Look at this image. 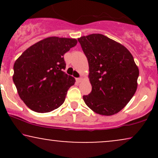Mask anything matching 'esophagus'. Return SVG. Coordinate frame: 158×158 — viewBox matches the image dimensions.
Here are the masks:
<instances>
[{"instance_id": "1", "label": "esophagus", "mask_w": 158, "mask_h": 158, "mask_svg": "<svg viewBox=\"0 0 158 158\" xmlns=\"http://www.w3.org/2000/svg\"><path fill=\"white\" fill-rule=\"evenodd\" d=\"M76 80H77L78 83H79V82H81V80H82V79H81V78H77V79H76Z\"/></svg>"}]
</instances>
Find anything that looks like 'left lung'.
Wrapping results in <instances>:
<instances>
[{
	"label": "left lung",
	"instance_id": "1",
	"mask_svg": "<svg viewBox=\"0 0 158 158\" xmlns=\"http://www.w3.org/2000/svg\"><path fill=\"white\" fill-rule=\"evenodd\" d=\"M89 64L92 90L83 96L93 111L104 116L118 113L135 95L139 69L128 50L102 34L78 39Z\"/></svg>",
	"mask_w": 158,
	"mask_h": 158
}]
</instances>
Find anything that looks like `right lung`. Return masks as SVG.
Instances as JSON below:
<instances>
[{"label":"right lung","instance_id":"obj_1","mask_svg":"<svg viewBox=\"0 0 158 158\" xmlns=\"http://www.w3.org/2000/svg\"><path fill=\"white\" fill-rule=\"evenodd\" d=\"M77 44L75 39L49 37L27 49L15 61L12 79L29 108L48 113L64 103L76 81L64 72V55Z\"/></svg>","mask_w":158,"mask_h":158}]
</instances>
